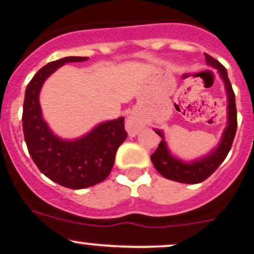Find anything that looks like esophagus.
<instances>
[{
    "mask_svg": "<svg viewBox=\"0 0 254 254\" xmlns=\"http://www.w3.org/2000/svg\"><path fill=\"white\" fill-rule=\"evenodd\" d=\"M126 129L129 135L134 136L142 129V124L139 121V119H136L135 117H133L132 115V117H129L127 119Z\"/></svg>",
    "mask_w": 254,
    "mask_h": 254,
    "instance_id": "34e87169",
    "label": "esophagus"
}]
</instances>
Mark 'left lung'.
Masks as SVG:
<instances>
[{
    "instance_id": "left-lung-1",
    "label": "left lung",
    "mask_w": 254,
    "mask_h": 254,
    "mask_svg": "<svg viewBox=\"0 0 254 254\" xmlns=\"http://www.w3.org/2000/svg\"><path fill=\"white\" fill-rule=\"evenodd\" d=\"M206 62L212 67L217 68L221 79L224 80L225 87H226L227 99H228V125L225 129L224 135L221 137V141L213 153L208 156L200 159V160L193 161L192 164L183 162L179 159L174 158L170 154L164 140L159 143L158 148L151 155V160L156 168V171L160 173L166 179L183 184H199L207 179L217 171V168L221 165L230 152L232 147L234 136L237 133V107H236V95L232 89V84L227 76V70L223 64L211 55L205 53ZM159 136L164 137L160 130H155Z\"/></svg>"
}]
</instances>
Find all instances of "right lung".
<instances>
[{
  "mask_svg": "<svg viewBox=\"0 0 254 254\" xmlns=\"http://www.w3.org/2000/svg\"><path fill=\"white\" fill-rule=\"evenodd\" d=\"M87 58L68 56L42 67L30 80L23 103L24 140L28 152L46 177L71 190L101 183L111 173L119 146L126 140L125 119L107 121L74 141H64L49 129L42 115L39 94L43 82L67 62H82Z\"/></svg>",
  "mask_w": 254,
  "mask_h": 254,
  "instance_id": "obj_1",
  "label": "right lung"
}]
</instances>
